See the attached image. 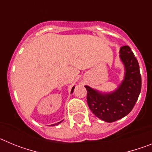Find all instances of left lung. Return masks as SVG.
<instances>
[{
	"label": "left lung",
	"instance_id": "8db88e82",
	"mask_svg": "<svg viewBox=\"0 0 152 152\" xmlns=\"http://www.w3.org/2000/svg\"><path fill=\"white\" fill-rule=\"evenodd\" d=\"M119 53L125 66V77L116 91L104 94L84 86L90 110L96 117L107 123H113L128 115L133 109L142 88L139 64L130 47L123 45Z\"/></svg>",
	"mask_w": 152,
	"mask_h": 152
}]
</instances>
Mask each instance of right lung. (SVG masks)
<instances>
[{"label": "right lung", "instance_id": "add662e5", "mask_svg": "<svg viewBox=\"0 0 152 152\" xmlns=\"http://www.w3.org/2000/svg\"><path fill=\"white\" fill-rule=\"evenodd\" d=\"M74 89H75V87H73V88H72V92H71V93H73V91H74ZM61 122H58V123H56V125L59 124V123H61ZM51 126H55V124H53V125H51Z\"/></svg>", "mask_w": 152, "mask_h": 152}]
</instances>
